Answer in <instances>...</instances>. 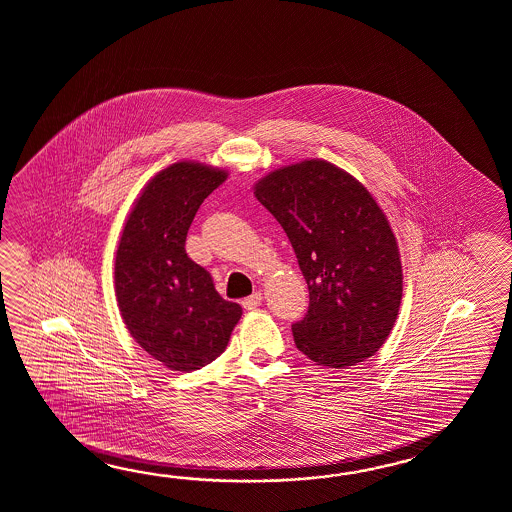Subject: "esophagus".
I'll list each match as a JSON object with an SVG mask.
<instances>
[{
	"mask_svg": "<svg viewBox=\"0 0 512 512\" xmlns=\"http://www.w3.org/2000/svg\"><path fill=\"white\" fill-rule=\"evenodd\" d=\"M261 296L260 291H256V293H252L251 296H247L243 302H241V305L247 309V311H251V309H256L258 305L261 304Z\"/></svg>",
	"mask_w": 512,
	"mask_h": 512,
	"instance_id": "esophagus-1",
	"label": "esophagus"
}]
</instances>
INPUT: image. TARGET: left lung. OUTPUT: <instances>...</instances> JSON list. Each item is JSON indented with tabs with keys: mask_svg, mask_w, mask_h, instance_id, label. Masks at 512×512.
<instances>
[{
	"mask_svg": "<svg viewBox=\"0 0 512 512\" xmlns=\"http://www.w3.org/2000/svg\"><path fill=\"white\" fill-rule=\"evenodd\" d=\"M254 196L282 225L309 289L294 344L318 366L348 368L375 355L403 296L392 227L359 181L311 159L265 175Z\"/></svg>",
	"mask_w": 512,
	"mask_h": 512,
	"instance_id": "left-lung-1",
	"label": "left lung"
}]
</instances>
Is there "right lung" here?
Returning <instances> with one entry per match:
<instances>
[{"instance_id":"obj_1","label":"right lung","mask_w":512,"mask_h":512,"mask_svg":"<svg viewBox=\"0 0 512 512\" xmlns=\"http://www.w3.org/2000/svg\"><path fill=\"white\" fill-rule=\"evenodd\" d=\"M227 175L192 161L164 168L144 186L120 236V315L135 342L170 370H199L218 359L243 313L185 251L197 208Z\"/></svg>"}]
</instances>
